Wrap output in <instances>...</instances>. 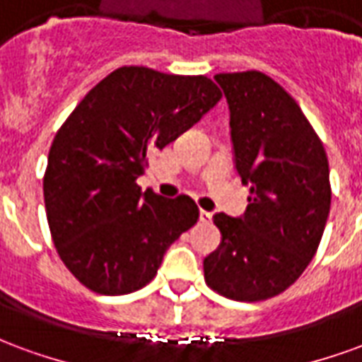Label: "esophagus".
I'll use <instances>...</instances> for the list:
<instances>
[{
	"label": "esophagus",
	"instance_id": "1",
	"mask_svg": "<svg viewBox=\"0 0 362 362\" xmlns=\"http://www.w3.org/2000/svg\"><path fill=\"white\" fill-rule=\"evenodd\" d=\"M211 213L209 211H204V209H202V211H199V221H202V223H209V221H211Z\"/></svg>",
	"mask_w": 362,
	"mask_h": 362
}]
</instances>
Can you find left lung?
Segmentation results:
<instances>
[{
    "instance_id": "left-lung-1",
    "label": "left lung",
    "mask_w": 362,
    "mask_h": 362,
    "mask_svg": "<svg viewBox=\"0 0 362 362\" xmlns=\"http://www.w3.org/2000/svg\"><path fill=\"white\" fill-rule=\"evenodd\" d=\"M230 110L236 170L250 182L246 213H217V250L204 259L207 287L258 303L279 295L308 267L324 235L332 186L327 155L287 90L262 71L215 75Z\"/></svg>"
}]
</instances>
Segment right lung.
Wrapping results in <instances>:
<instances>
[{
  "label": "right lung",
  "mask_w": 362,
  "mask_h": 362,
  "mask_svg": "<svg viewBox=\"0 0 362 362\" xmlns=\"http://www.w3.org/2000/svg\"><path fill=\"white\" fill-rule=\"evenodd\" d=\"M205 75L124 66L85 95L52 141L44 204L52 240L75 279L98 295L145 287L168 246L199 219L188 196L141 192L149 155L221 100Z\"/></svg>",
  "instance_id": "obj_1"
}]
</instances>
